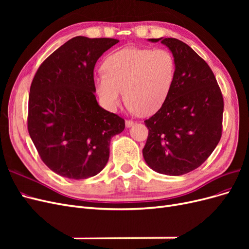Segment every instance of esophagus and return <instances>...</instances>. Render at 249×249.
I'll return each mask as SVG.
<instances>
[{
  "instance_id": "esophagus-1",
  "label": "esophagus",
  "mask_w": 249,
  "mask_h": 249,
  "mask_svg": "<svg viewBox=\"0 0 249 249\" xmlns=\"http://www.w3.org/2000/svg\"><path fill=\"white\" fill-rule=\"evenodd\" d=\"M134 124L133 120H125V126L126 127H131Z\"/></svg>"
}]
</instances>
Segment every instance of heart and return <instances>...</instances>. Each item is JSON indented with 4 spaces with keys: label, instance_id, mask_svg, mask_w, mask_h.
Wrapping results in <instances>:
<instances>
[{
    "label": "heart",
    "instance_id": "heart-1",
    "mask_svg": "<svg viewBox=\"0 0 249 249\" xmlns=\"http://www.w3.org/2000/svg\"><path fill=\"white\" fill-rule=\"evenodd\" d=\"M103 70L94 76V84L105 107L117 109L124 91L130 109L147 116L168 96L176 62L167 50L124 48L110 54Z\"/></svg>",
    "mask_w": 249,
    "mask_h": 249
}]
</instances>
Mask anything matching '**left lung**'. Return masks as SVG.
Returning a JSON list of instances; mask_svg holds the SVG:
<instances>
[{
	"instance_id": "8db88e82",
	"label": "left lung",
	"mask_w": 249,
	"mask_h": 249,
	"mask_svg": "<svg viewBox=\"0 0 249 249\" xmlns=\"http://www.w3.org/2000/svg\"><path fill=\"white\" fill-rule=\"evenodd\" d=\"M148 40L170 50L176 72L162 107L144 120L148 137L142 154L153 170L182 176L199 167L220 141L223 97L212 70L188 44L163 37Z\"/></svg>"
}]
</instances>
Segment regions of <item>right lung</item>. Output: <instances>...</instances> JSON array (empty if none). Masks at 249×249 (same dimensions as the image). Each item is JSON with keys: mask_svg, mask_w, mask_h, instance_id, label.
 I'll use <instances>...</instances> for the list:
<instances>
[{"mask_svg": "<svg viewBox=\"0 0 249 249\" xmlns=\"http://www.w3.org/2000/svg\"><path fill=\"white\" fill-rule=\"evenodd\" d=\"M118 41L73 37L44 60L33 78L28 131L42 162L59 176H96L109 160L111 138L124 130V119L103 109L94 95L95 63Z\"/></svg>", "mask_w": 249, "mask_h": 249, "instance_id": "obj_1", "label": "right lung"}]
</instances>
